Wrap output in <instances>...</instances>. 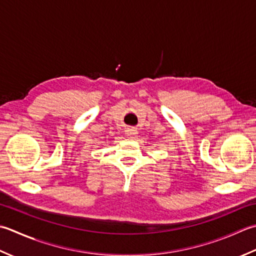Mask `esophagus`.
I'll list each match as a JSON object with an SVG mask.
<instances>
[{
	"mask_svg": "<svg viewBox=\"0 0 256 256\" xmlns=\"http://www.w3.org/2000/svg\"><path fill=\"white\" fill-rule=\"evenodd\" d=\"M137 130L134 129V128H129L128 130H126V136L127 137H134V136H137Z\"/></svg>",
	"mask_w": 256,
	"mask_h": 256,
	"instance_id": "34e87169",
	"label": "esophagus"
}]
</instances>
